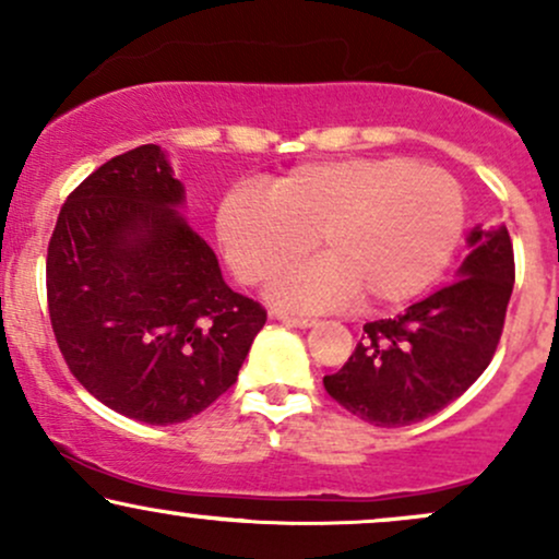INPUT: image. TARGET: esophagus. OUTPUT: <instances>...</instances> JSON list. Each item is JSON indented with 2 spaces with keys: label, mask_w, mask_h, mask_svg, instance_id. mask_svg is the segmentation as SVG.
<instances>
[{
  "label": "esophagus",
  "mask_w": 559,
  "mask_h": 559,
  "mask_svg": "<svg viewBox=\"0 0 559 559\" xmlns=\"http://www.w3.org/2000/svg\"><path fill=\"white\" fill-rule=\"evenodd\" d=\"M275 318L281 320V323H286V325H294V329H310L312 323H316V320L312 318H299V316H286V312H275Z\"/></svg>",
  "instance_id": "1"
}]
</instances>
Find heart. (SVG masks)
<instances>
[{
  "label": "heart",
  "instance_id": "heart-1",
  "mask_svg": "<svg viewBox=\"0 0 559 559\" xmlns=\"http://www.w3.org/2000/svg\"><path fill=\"white\" fill-rule=\"evenodd\" d=\"M463 228V186L407 157L301 165L267 194L230 191L217 213V239L243 284H262L305 258L316 239L323 260L271 288L278 305L297 310L418 297L449 265Z\"/></svg>",
  "mask_w": 559,
  "mask_h": 559
}]
</instances>
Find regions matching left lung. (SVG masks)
Here are the masks:
<instances>
[{
    "mask_svg": "<svg viewBox=\"0 0 559 559\" xmlns=\"http://www.w3.org/2000/svg\"><path fill=\"white\" fill-rule=\"evenodd\" d=\"M457 281L402 316L362 325L342 370L323 378L352 415L381 428L413 426L465 394L489 368L515 284L507 228H473Z\"/></svg>",
    "mask_w": 559,
    "mask_h": 559,
    "instance_id": "1",
    "label": "left lung"
}]
</instances>
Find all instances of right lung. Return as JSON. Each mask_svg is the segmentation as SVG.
I'll return each instance as SVG.
<instances>
[{
    "mask_svg": "<svg viewBox=\"0 0 559 559\" xmlns=\"http://www.w3.org/2000/svg\"><path fill=\"white\" fill-rule=\"evenodd\" d=\"M157 144L107 159L62 204L47 249L49 320L70 373L126 418L170 426L239 378L267 312L236 294L176 213Z\"/></svg>",
    "mask_w": 559,
    "mask_h": 559,
    "instance_id": "1",
    "label": "right lung"
}]
</instances>
